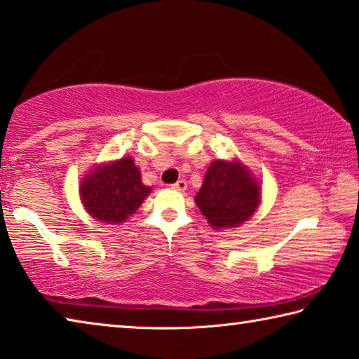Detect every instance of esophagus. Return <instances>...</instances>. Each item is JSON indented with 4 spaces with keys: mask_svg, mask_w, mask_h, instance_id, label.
<instances>
[{
    "mask_svg": "<svg viewBox=\"0 0 359 359\" xmlns=\"http://www.w3.org/2000/svg\"><path fill=\"white\" fill-rule=\"evenodd\" d=\"M172 187L176 191H186V187H187L186 180H178L175 184H172Z\"/></svg>",
    "mask_w": 359,
    "mask_h": 359,
    "instance_id": "obj_1",
    "label": "esophagus"
}]
</instances>
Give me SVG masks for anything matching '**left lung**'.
<instances>
[{"mask_svg":"<svg viewBox=\"0 0 359 359\" xmlns=\"http://www.w3.org/2000/svg\"><path fill=\"white\" fill-rule=\"evenodd\" d=\"M196 203L212 229L236 227L255 212L260 187L238 161H216L206 170Z\"/></svg>","mask_w":359,"mask_h":359,"instance_id":"8db88e82","label":"left lung"}]
</instances>
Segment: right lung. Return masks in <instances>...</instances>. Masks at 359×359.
Instances as JSON below:
<instances>
[{"label": "right lung", "mask_w": 359, "mask_h": 359, "mask_svg": "<svg viewBox=\"0 0 359 359\" xmlns=\"http://www.w3.org/2000/svg\"><path fill=\"white\" fill-rule=\"evenodd\" d=\"M149 191L151 187L142 183L140 172L132 157L97 167L80 186L86 211L107 224L124 222L138 210Z\"/></svg>", "instance_id": "obj_1"}]
</instances>
